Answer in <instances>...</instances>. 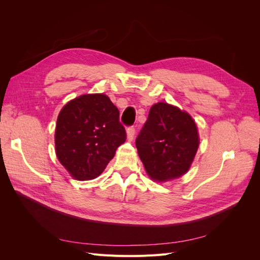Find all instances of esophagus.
I'll list each match as a JSON object with an SVG mask.
<instances>
[{"label":"esophagus","instance_id":"obj_1","mask_svg":"<svg viewBox=\"0 0 260 260\" xmlns=\"http://www.w3.org/2000/svg\"><path fill=\"white\" fill-rule=\"evenodd\" d=\"M135 135H136V128L133 127V125H131V127H128V128H127V137H128V140H129V141L133 140V138H135Z\"/></svg>","mask_w":260,"mask_h":260}]
</instances>
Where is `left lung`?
Here are the masks:
<instances>
[{"label":"left lung","mask_w":260,"mask_h":260,"mask_svg":"<svg viewBox=\"0 0 260 260\" xmlns=\"http://www.w3.org/2000/svg\"><path fill=\"white\" fill-rule=\"evenodd\" d=\"M199 143L198 128L192 117L167 103L151 107L136 140L147 175L159 182L184 175Z\"/></svg>","instance_id":"left-lung-1"}]
</instances>
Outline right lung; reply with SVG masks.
Instances as JSON below:
<instances>
[{"label":"right lung","mask_w":260,"mask_h":260,"mask_svg":"<svg viewBox=\"0 0 260 260\" xmlns=\"http://www.w3.org/2000/svg\"><path fill=\"white\" fill-rule=\"evenodd\" d=\"M127 133L119 111L104 94H85L62 107L55 130L60 164L77 180L100 176Z\"/></svg>","instance_id":"1"}]
</instances>
